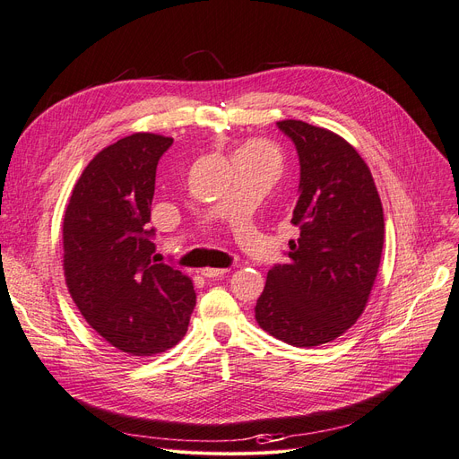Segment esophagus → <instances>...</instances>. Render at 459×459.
Segmentation results:
<instances>
[{"label": "esophagus", "instance_id": "esophagus-1", "mask_svg": "<svg viewBox=\"0 0 459 459\" xmlns=\"http://www.w3.org/2000/svg\"><path fill=\"white\" fill-rule=\"evenodd\" d=\"M200 273H202L204 278H219V276H223L227 273V268H210V266H206V268H202Z\"/></svg>", "mask_w": 459, "mask_h": 459}]
</instances>
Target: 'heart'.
Segmentation results:
<instances>
[{"label": "heart", "instance_id": "heart-1", "mask_svg": "<svg viewBox=\"0 0 459 459\" xmlns=\"http://www.w3.org/2000/svg\"><path fill=\"white\" fill-rule=\"evenodd\" d=\"M253 149H263V151H266V149H264V147H253Z\"/></svg>", "mask_w": 459, "mask_h": 459}]
</instances>
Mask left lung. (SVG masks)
I'll return each instance as SVG.
<instances>
[{"instance_id":"left-lung-1","label":"left lung","mask_w":459,"mask_h":459,"mask_svg":"<svg viewBox=\"0 0 459 459\" xmlns=\"http://www.w3.org/2000/svg\"><path fill=\"white\" fill-rule=\"evenodd\" d=\"M276 126L295 143L300 179L290 261L268 270L257 324L297 348L325 344L363 314L375 283L384 212L365 160L341 135L302 121Z\"/></svg>"}]
</instances>
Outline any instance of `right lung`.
<instances>
[{
	"mask_svg": "<svg viewBox=\"0 0 459 459\" xmlns=\"http://www.w3.org/2000/svg\"><path fill=\"white\" fill-rule=\"evenodd\" d=\"M174 140L132 134L84 168L64 215V274L89 325L117 350L176 346L196 304L193 280L157 263L151 223L157 164Z\"/></svg>",
	"mask_w": 459,
	"mask_h": 459,
	"instance_id": "right-lung-1",
	"label": "right lung"
}]
</instances>
